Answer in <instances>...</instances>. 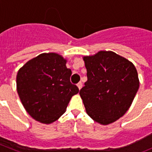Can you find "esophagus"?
<instances>
[{
    "instance_id": "34e87169",
    "label": "esophagus",
    "mask_w": 152,
    "mask_h": 152,
    "mask_svg": "<svg viewBox=\"0 0 152 152\" xmlns=\"http://www.w3.org/2000/svg\"><path fill=\"white\" fill-rule=\"evenodd\" d=\"M77 88H78V89L80 90L81 89V88H82V82H79L78 84H77Z\"/></svg>"
}]
</instances>
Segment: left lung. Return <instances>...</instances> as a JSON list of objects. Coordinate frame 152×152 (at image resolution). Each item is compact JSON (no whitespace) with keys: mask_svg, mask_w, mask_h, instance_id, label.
Segmentation results:
<instances>
[{"mask_svg":"<svg viewBox=\"0 0 152 152\" xmlns=\"http://www.w3.org/2000/svg\"><path fill=\"white\" fill-rule=\"evenodd\" d=\"M88 80L79 92L88 116L100 125L116 122L127 112L139 88L133 63L112 51L83 56Z\"/></svg>","mask_w":152,"mask_h":152,"instance_id":"left-lung-1","label":"left lung"}]
</instances>
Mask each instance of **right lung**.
I'll list each match as a JSON object with an SVG mask.
<instances>
[{
	"instance_id": "right-lung-1",
	"label": "right lung",
	"mask_w": 152,
	"mask_h": 152,
	"mask_svg": "<svg viewBox=\"0 0 152 152\" xmlns=\"http://www.w3.org/2000/svg\"><path fill=\"white\" fill-rule=\"evenodd\" d=\"M56 52L42 53L28 61L17 75V91L31 117L50 124L66 111L71 98L79 92L70 82L72 70Z\"/></svg>"
}]
</instances>
